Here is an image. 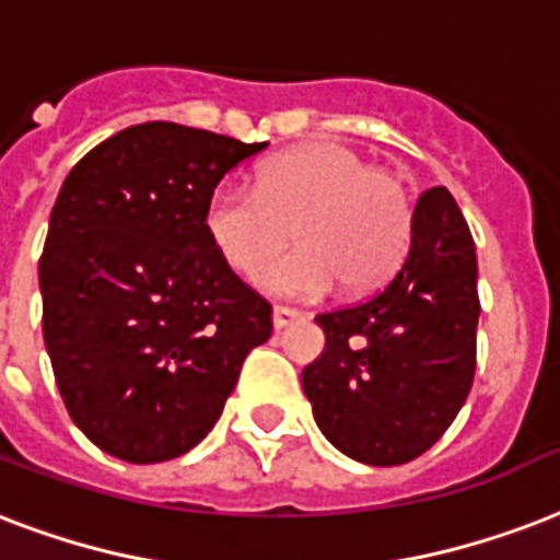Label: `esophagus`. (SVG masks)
I'll return each instance as SVG.
<instances>
[{"instance_id":"34e87169","label":"esophagus","mask_w":560,"mask_h":560,"mask_svg":"<svg viewBox=\"0 0 560 560\" xmlns=\"http://www.w3.org/2000/svg\"><path fill=\"white\" fill-rule=\"evenodd\" d=\"M302 319H305V311L288 308V305H276V308H272V326L276 328L293 326V323H302Z\"/></svg>"}]
</instances>
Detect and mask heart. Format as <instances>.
<instances>
[{
    "instance_id": "1",
    "label": "heart",
    "mask_w": 560,
    "mask_h": 560,
    "mask_svg": "<svg viewBox=\"0 0 560 560\" xmlns=\"http://www.w3.org/2000/svg\"><path fill=\"white\" fill-rule=\"evenodd\" d=\"M205 232L243 276H261L296 237L302 249L267 272L281 296L314 299L382 288L408 255L413 196L402 178L343 143L290 149L261 166L255 187L220 185Z\"/></svg>"
}]
</instances>
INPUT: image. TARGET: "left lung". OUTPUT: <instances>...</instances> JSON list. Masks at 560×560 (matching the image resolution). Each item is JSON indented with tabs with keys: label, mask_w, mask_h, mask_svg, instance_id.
Returning a JSON list of instances; mask_svg holds the SVG:
<instances>
[{
	"label": "left lung",
	"mask_w": 560,
	"mask_h": 560,
	"mask_svg": "<svg viewBox=\"0 0 560 560\" xmlns=\"http://www.w3.org/2000/svg\"><path fill=\"white\" fill-rule=\"evenodd\" d=\"M476 243L458 202L432 187L411 249L373 296L319 314L323 355L302 370L319 432L361 464L396 467L432 450L476 375Z\"/></svg>",
	"instance_id": "obj_1"
}]
</instances>
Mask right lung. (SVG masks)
Masks as SVG:
<instances>
[{"label":"right lung","mask_w":560,"mask_h":560,"mask_svg":"<svg viewBox=\"0 0 560 560\" xmlns=\"http://www.w3.org/2000/svg\"><path fill=\"white\" fill-rule=\"evenodd\" d=\"M264 147L143 122L63 178L40 255L43 340L72 422L114 458L194 450L270 340V302L205 232L213 187Z\"/></svg>","instance_id":"add662e5"}]
</instances>
